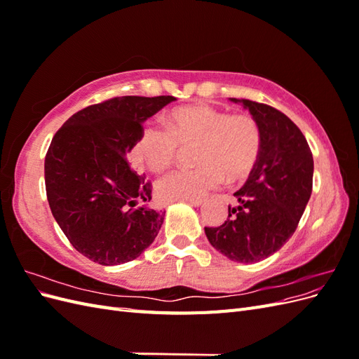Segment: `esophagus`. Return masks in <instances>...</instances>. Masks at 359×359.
I'll return each instance as SVG.
<instances>
[{
  "label": "esophagus",
  "mask_w": 359,
  "mask_h": 359,
  "mask_svg": "<svg viewBox=\"0 0 359 359\" xmlns=\"http://www.w3.org/2000/svg\"><path fill=\"white\" fill-rule=\"evenodd\" d=\"M203 201H205V199L201 198V199H191V201H186V202H189V203L193 205V206H201V205L203 203Z\"/></svg>",
  "instance_id": "1"
}]
</instances>
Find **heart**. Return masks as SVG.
Returning <instances> with one entry per match:
<instances>
[{"label":"heart","instance_id":"obj_1","mask_svg":"<svg viewBox=\"0 0 359 359\" xmlns=\"http://www.w3.org/2000/svg\"><path fill=\"white\" fill-rule=\"evenodd\" d=\"M166 127L148 124L136 145L137 157L151 169H166L177 156L180 144H196L194 169H177L163 175L157 196L163 201L201 199L227 181L245 178L256 166L262 136L250 115H231L210 104L184 106L166 118Z\"/></svg>","mask_w":359,"mask_h":359}]
</instances>
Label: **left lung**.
Instances as JSON below:
<instances>
[{"mask_svg": "<svg viewBox=\"0 0 359 359\" xmlns=\"http://www.w3.org/2000/svg\"><path fill=\"white\" fill-rule=\"evenodd\" d=\"M244 106L262 136L259 158L244 186L233 193L219 227H205L210 244L227 259L252 264L274 255L295 232L313 187V156L293 121L268 104L231 99Z\"/></svg>", "mask_w": 359, "mask_h": 359, "instance_id": "obj_1", "label": "left lung"}]
</instances>
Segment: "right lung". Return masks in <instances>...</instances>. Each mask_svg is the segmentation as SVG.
<instances>
[{
    "mask_svg": "<svg viewBox=\"0 0 359 359\" xmlns=\"http://www.w3.org/2000/svg\"><path fill=\"white\" fill-rule=\"evenodd\" d=\"M172 95H124L85 107L53 136L45 182L53 219L81 255L104 266L139 257L154 243L165 211L151 210V186L127 157L142 124Z\"/></svg>",
    "mask_w": 359,
    "mask_h": 359,
    "instance_id": "add662e5",
    "label": "right lung"
}]
</instances>
